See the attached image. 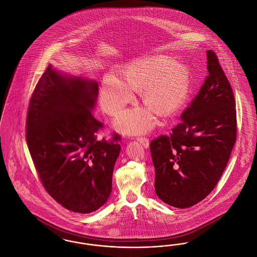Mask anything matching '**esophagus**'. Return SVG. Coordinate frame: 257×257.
<instances>
[{
    "label": "esophagus",
    "instance_id": "obj_1",
    "mask_svg": "<svg viewBox=\"0 0 257 257\" xmlns=\"http://www.w3.org/2000/svg\"><path fill=\"white\" fill-rule=\"evenodd\" d=\"M137 141L140 142L144 146V147H146V148L149 147V140L147 139V137H138Z\"/></svg>",
    "mask_w": 257,
    "mask_h": 257
}]
</instances>
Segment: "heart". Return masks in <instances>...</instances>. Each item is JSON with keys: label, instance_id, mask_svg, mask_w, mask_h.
Instances as JSON below:
<instances>
[{"label": "heart", "instance_id": "1", "mask_svg": "<svg viewBox=\"0 0 257 257\" xmlns=\"http://www.w3.org/2000/svg\"><path fill=\"white\" fill-rule=\"evenodd\" d=\"M142 90L147 107L124 110L115 119L118 130L127 134L145 133L156 124V114L177 110L190 91V73L186 66L167 56H156L129 64L121 78L108 74L100 86L103 110L114 115L131 102L135 90Z\"/></svg>", "mask_w": 257, "mask_h": 257}]
</instances>
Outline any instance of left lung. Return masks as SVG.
Wrapping results in <instances>:
<instances>
[{
	"label": "left lung",
	"mask_w": 257,
	"mask_h": 257,
	"mask_svg": "<svg viewBox=\"0 0 257 257\" xmlns=\"http://www.w3.org/2000/svg\"><path fill=\"white\" fill-rule=\"evenodd\" d=\"M208 76L170 135L150 142L155 192L167 204L188 208L219 182L237 138L235 98L216 53L206 51Z\"/></svg>",
	"instance_id": "1"
}]
</instances>
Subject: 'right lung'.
<instances>
[{
    "mask_svg": "<svg viewBox=\"0 0 257 257\" xmlns=\"http://www.w3.org/2000/svg\"><path fill=\"white\" fill-rule=\"evenodd\" d=\"M94 81L66 77L49 65L30 99L26 140L38 177L61 206L87 214L104 205L120 151V136L98 141L104 124L91 113Z\"/></svg>",
    "mask_w": 257,
    "mask_h": 257,
    "instance_id": "obj_1",
    "label": "right lung"
}]
</instances>
